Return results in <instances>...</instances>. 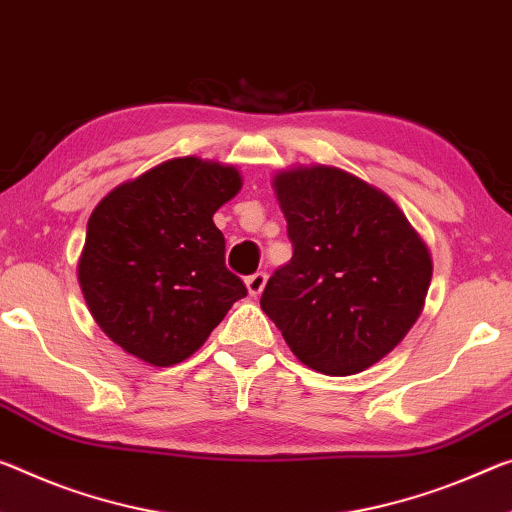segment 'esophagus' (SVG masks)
Returning <instances> with one entry per match:
<instances>
[{"label":"esophagus","mask_w":512,"mask_h":512,"mask_svg":"<svg viewBox=\"0 0 512 512\" xmlns=\"http://www.w3.org/2000/svg\"><path fill=\"white\" fill-rule=\"evenodd\" d=\"M264 287H266V273L259 271V273H253V275H248V278H246V289L253 298L262 294Z\"/></svg>","instance_id":"esophagus-1"}]
</instances>
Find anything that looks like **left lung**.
<instances>
[{
    "mask_svg": "<svg viewBox=\"0 0 512 512\" xmlns=\"http://www.w3.org/2000/svg\"><path fill=\"white\" fill-rule=\"evenodd\" d=\"M273 191L294 257L271 275L259 305L310 369H369L424 310L431 250L385 191L342 168L278 170Z\"/></svg>",
    "mask_w": 512,
    "mask_h": 512,
    "instance_id": "8db88e82",
    "label": "left lung"
}]
</instances>
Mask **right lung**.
<instances>
[{
    "instance_id": "1",
    "label": "right lung",
    "mask_w": 512,
    "mask_h": 512,
    "mask_svg": "<svg viewBox=\"0 0 512 512\" xmlns=\"http://www.w3.org/2000/svg\"><path fill=\"white\" fill-rule=\"evenodd\" d=\"M241 186L237 166L177 157L97 202L77 280L113 344L152 367H173L248 294L225 269V239L214 225Z\"/></svg>"
}]
</instances>
